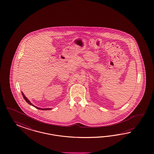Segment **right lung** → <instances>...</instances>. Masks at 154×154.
Segmentation results:
<instances>
[{
	"mask_svg": "<svg viewBox=\"0 0 154 154\" xmlns=\"http://www.w3.org/2000/svg\"><path fill=\"white\" fill-rule=\"evenodd\" d=\"M22 95H23V96L24 99L25 100V101H26V102L28 103V104H29L30 105H31V106H32L33 107H34L37 108L38 109H41V110H50V109H51V108H41L37 107H36V106H34L32 103H31V102L28 100V98H26V97L24 95V94H23V93H22Z\"/></svg>",
	"mask_w": 154,
	"mask_h": 154,
	"instance_id": "add662e5",
	"label": "right lung"
}]
</instances>
